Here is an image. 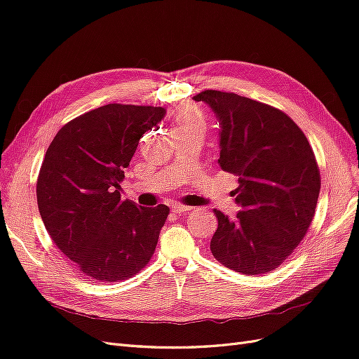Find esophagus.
Segmentation results:
<instances>
[{
  "label": "esophagus",
  "mask_w": 359,
  "mask_h": 359,
  "mask_svg": "<svg viewBox=\"0 0 359 359\" xmlns=\"http://www.w3.org/2000/svg\"><path fill=\"white\" fill-rule=\"evenodd\" d=\"M170 210H172V212H175V214H181V212L190 211V210H191V206H184V205L175 203V205H172V206H170Z\"/></svg>",
  "instance_id": "34e87169"
}]
</instances>
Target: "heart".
<instances>
[{"label":"heart","instance_id":"1","mask_svg":"<svg viewBox=\"0 0 359 359\" xmlns=\"http://www.w3.org/2000/svg\"><path fill=\"white\" fill-rule=\"evenodd\" d=\"M189 126H202V115L193 106H184L177 115V128Z\"/></svg>","mask_w":359,"mask_h":359}]
</instances>
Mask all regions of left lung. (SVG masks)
<instances>
[{
  "label": "left lung",
  "mask_w": 359,
  "mask_h": 359,
  "mask_svg": "<svg viewBox=\"0 0 359 359\" xmlns=\"http://www.w3.org/2000/svg\"><path fill=\"white\" fill-rule=\"evenodd\" d=\"M193 100L211 107L220 127L219 165L238 177L241 211L231 220L214 210L211 252L236 273L273 271L306 236L316 210L320 175L309 140L285 112L247 97L206 90Z\"/></svg>",
  "instance_id": "left-lung-1"
}]
</instances>
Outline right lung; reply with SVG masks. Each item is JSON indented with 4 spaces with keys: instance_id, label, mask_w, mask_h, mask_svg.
Returning <instances> with one entry per match:
<instances>
[{
    "instance_id": "right-lung-1",
    "label": "right lung",
    "mask_w": 359,
    "mask_h": 359,
    "mask_svg": "<svg viewBox=\"0 0 359 359\" xmlns=\"http://www.w3.org/2000/svg\"><path fill=\"white\" fill-rule=\"evenodd\" d=\"M165 107L111 103L72 119L49 145L37 205L53 243L93 281L137 274L156 252L169 208L121 199L124 168Z\"/></svg>"
}]
</instances>
